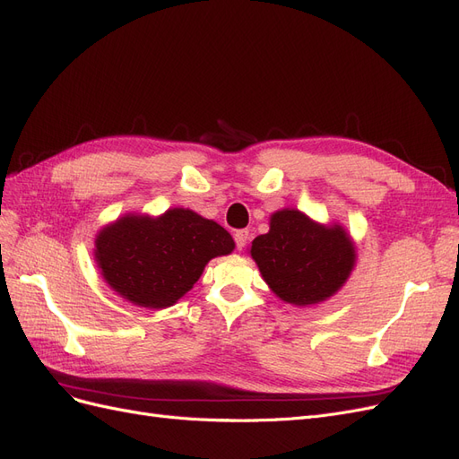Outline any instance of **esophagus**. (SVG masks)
<instances>
[{
	"mask_svg": "<svg viewBox=\"0 0 459 459\" xmlns=\"http://www.w3.org/2000/svg\"><path fill=\"white\" fill-rule=\"evenodd\" d=\"M233 239H235V245H238L239 251H243L245 245H247V241H248V231H247V230H239V231H235Z\"/></svg>",
	"mask_w": 459,
	"mask_h": 459,
	"instance_id": "34e87169",
	"label": "esophagus"
}]
</instances>
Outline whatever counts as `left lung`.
Masks as SVG:
<instances>
[{
	"label": "left lung",
	"mask_w": 459,
	"mask_h": 459,
	"mask_svg": "<svg viewBox=\"0 0 459 459\" xmlns=\"http://www.w3.org/2000/svg\"><path fill=\"white\" fill-rule=\"evenodd\" d=\"M248 253L272 293L299 308L337 295L356 266V245L339 221L319 224L297 208L275 211Z\"/></svg>",
	"instance_id": "obj_1"
}]
</instances>
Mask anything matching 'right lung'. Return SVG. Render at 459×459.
Returning a JSON list of instances; mask_svg holds the SVG:
<instances>
[{
  "instance_id": "obj_1",
  "label": "right lung",
  "mask_w": 459,
  "mask_h": 459,
  "mask_svg": "<svg viewBox=\"0 0 459 459\" xmlns=\"http://www.w3.org/2000/svg\"><path fill=\"white\" fill-rule=\"evenodd\" d=\"M235 248L214 220L189 208L160 216L128 212L95 235L93 258L105 283L135 307H174L199 281L208 262Z\"/></svg>"
}]
</instances>
